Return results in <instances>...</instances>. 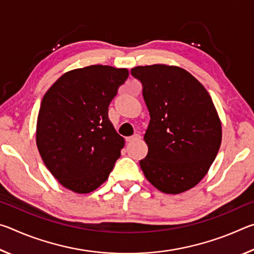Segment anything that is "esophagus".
Wrapping results in <instances>:
<instances>
[{
	"instance_id": "esophagus-1",
	"label": "esophagus",
	"mask_w": 254,
	"mask_h": 254,
	"mask_svg": "<svg viewBox=\"0 0 254 254\" xmlns=\"http://www.w3.org/2000/svg\"><path fill=\"white\" fill-rule=\"evenodd\" d=\"M140 139H141L140 134H133L132 136H128L127 141V142H133V141H136V140H140Z\"/></svg>"
}]
</instances>
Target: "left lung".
Listing matches in <instances>:
<instances>
[{"label": "left lung", "instance_id": "obj_1", "mask_svg": "<svg viewBox=\"0 0 254 254\" xmlns=\"http://www.w3.org/2000/svg\"><path fill=\"white\" fill-rule=\"evenodd\" d=\"M131 74L143 85L150 120L140 160L145 178L165 194L195 187L217 156L222 123L206 88L178 66H137Z\"/></svg>", "mask_w": 254, "mask_h": 254}]
</instances>
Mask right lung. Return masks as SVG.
<instances>
[{"instance_id": "obj_1", "label": "right lung", "mask_w": 254, "mask_h": 254, "mask_svg": "<svg viewBox=\"0 0 254 254\" xmlns=\"http://www.w3.org/2000/svg\"><path fill=\"white\" fill-rule=\"evenodd\" d=\"M128 77L127 68L92 65L69 70L42 98L36 142L58 183L88 194L106 182L126 140L109 120V105Z\"/></svg>"}]
</instances>
